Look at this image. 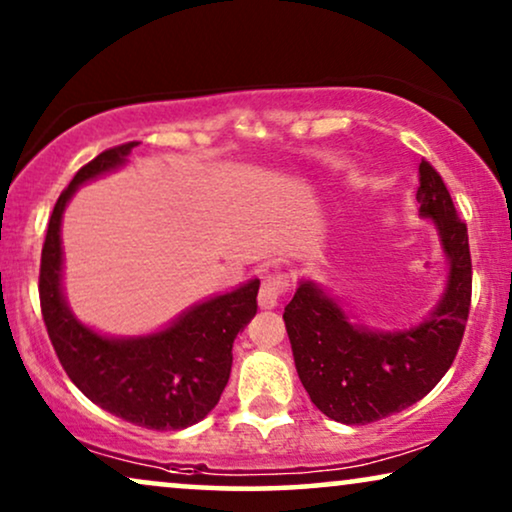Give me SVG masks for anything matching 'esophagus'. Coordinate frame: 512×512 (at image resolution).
<instances>
[{"label":"esophagus","mask_w":512,"mask_h":512,"mask_svg":"<svg viewBox=\"0 0 512 512\" xmlns=\"http://www.w3.org/2000/svg\"><path fill=\"white\" fill-rule=\"evenodd\" d=\"M286 289H289V275H284V272H270L263 279L261 291H258V305L263 310H272V307H277L279 298L284 296Z\"/></svg>","instance_id":"esophagus-1"}]
</instances>
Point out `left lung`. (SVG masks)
Instances as JSON below:
<instances>
[{
    "instance_id": "obj_1",
    "label": "left lung",
    "mask_w": 512,
    "mask_h": 512,
    "mask_svg": "<svg viewBox=\"0 0 512 512\" xmlns=\"http://www.w3.org/2000/svg\"><path fill=\"white\" fill-rule=\"evenodd\" d=\"M417 202L438 226L450 258V282L429 321L398 333L363 331L312 282L300 284L284 307L300 382L340 424H370L422 401L450 370L464 338L473 291L468 230L443 177L424 158Z\"/></svg>"
}]
</instances>
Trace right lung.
Returning <instances> with one entry per match:
<instances>
[{"instance_id": "1", "label": "right lung", "mask_w": 512, "mask_h": 512, "mask_svg": "<svg viewBox=\"0 0 512 512\" xmlns=\"http://www.w3.org/2000/svg\"><path fill=\"white\" fill-rule=\"evenodd\" d=\"M139 142L111 146L74 174L55 202L39 265V303L48 338L76 387L125 422L177 431L219 403L233 366V340L258 310V279L195 305L149 338L109 340L79 324L60 289V221L76 186L114 170Z\"/></svg>"}]
</instances>
